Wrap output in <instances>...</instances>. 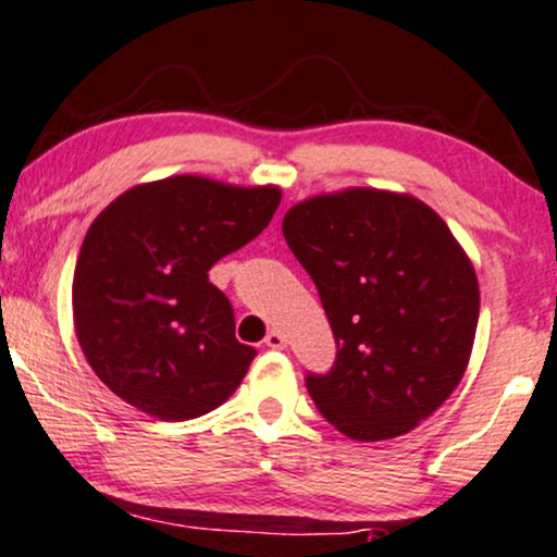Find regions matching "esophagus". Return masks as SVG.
<instances>
[{
	"mask_svg": "<svg viewBox=\"0 0 557 557\" xmlns=\"http://www.w3.org/2000/svg\"><path fill=\"white\" fill-rule=\"evenodd\" d=\"M264 345L270 347V350H283V347H285V334L277 332V330H272V332L264 337Z\"/></svg>",
	"mask_w": 557,
	"mask_h": 557,
	"instance_id": "34e87169",
	"label": "esophagus"
}]
</instances>
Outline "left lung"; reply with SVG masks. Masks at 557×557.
Here are the masks:
<instances>
[{
	"mask_svg": "<svg viewBox=\"0 0 557 557\" xmlns=\"http://www.w3.org/2000/svg\"><path fill=\"white\" fill-rule=\"evenodd\" d=\"M283 233L337 343L330 371L306 373L319 412L355 441L412 431L470 363L480 287L465 249L420 199L379 189L306 199Z\"/></svg>",
	"mask_w": 557,
	"mask_h": 557,
	"instance_id": "1",
	"label": "left lung"
}]
</instances>
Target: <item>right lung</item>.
<instances>
[{
  "label": "right lung",
  "mask_w": 557,
  "mask_h": 557,
  "mask_svg": "<svg viewBox=\"0 0 557 557\" xmlns=\"http://www.w3.org/2000/svg\"><path fill=\"white\" fill-rule=\"evenodd\" d=\"M277 186L171 176L124 191L79 249L72 311L96 376L160 420L207 414L236 392L257 350L207 277L270 225Z\"/></svg>",
  "instance_id": "1"
}]
</instances>
